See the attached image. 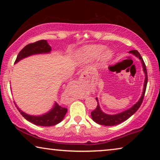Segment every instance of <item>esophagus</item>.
Instances as JSON below:
<instances>
[{
	"label": "esophagus",
	"instance_id": "1",
	"mask_svg": "<svg viewBox=\"0 0 160 160\" xmlns=\"http://www.w3.org/2000/svg\"><path fill=\"white\" fill-rule=\"evenodd\" d=\"M73 87H76V88H79V87H80V86H81L80 83H78V82L73 83Z\"/></svg>",
	"mask_w": 160,
	"mask_h": 160
}]
</instances>
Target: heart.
I'll list each match as a JSON object with an SVG mask.
<instances>
[{"instance_id": "b5f03b06", "label": "heart", "mask_w": 160, "mask_h": 160, "mask_svg": "<svg viewBox=\"0 0 160 160\" xmlns=\"http://www.w3.org/2000/svg\"><path fill=\"white\" fill-rule=\"evenodd\" d=\"M105 47L102 45H89L81 49L80 56L86 60H92L100 56L101 62H108L112 58L113 54L110 50L104 51Z\"/></svg>"}]
</instances>
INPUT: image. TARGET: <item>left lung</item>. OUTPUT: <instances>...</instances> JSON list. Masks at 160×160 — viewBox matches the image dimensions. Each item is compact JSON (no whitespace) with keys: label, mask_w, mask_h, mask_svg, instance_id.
I'll return each instance as SVG.
<instances>
[{"label":"left lung","mask_w":160,"mask_h":160,"mask_svg":"<svg viewBox=\"0 0 160 160\" xmlns=\"http://www.w3.org/2000/svg\"><path fill=\"white\" fill-rule=\"evenodd\" d=\"M130 53H132L138 58L140 60H141L142 65H143V71L145 73L146 78H145V82H144V86H143V94H142V96L140 98V100L138 101L136 103H135L132 107H131L130 108H129L128 110L125 111H123V112L117 113V114L115 115H108L102 112L100 109L99 104H98L97 107L95 110L92 111L91 112V116L92 118L93 121L95 122L96 123L101 124V125H105V126H113V125H117L122 122L126 121L127 119H128L131 116L134 114V113L138 111V109L140 108L141 105L142 104V102H143L144 95H145L146 89V86H147V82H148V76H147V70H146V66L145 65V62L141 56V54L137 50H131L130 51ZM96 100H97L98 103V98H96Z\"/></svg>","instance_id":"obj_1"}]
</instances>
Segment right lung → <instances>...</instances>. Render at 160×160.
I'll use <instances>...</instances> for the list:
<instances>
[{"mask_svg":"<svg viewBox=\"0 0 160 160\" xmlns=\"http://www.w3.org/2000/svg\"><path fill=\"white\" fill-rule=\"evenodd\" d=\"M51 51V47L48 44L47 41L46 40H40L36 41V42L29 43L26 45L19 52L18 55L17 57L15 63L19 62L22 59L27 58L28 56L32 55V54H42V53H49ZM17 106V105L15 104ZM22 116L27 119L28 121L31 122V123L39 126H53L55 124L60 123L64 118L65 115L66 114L68 109L64 107L59 106L55 102L54 106L51 111L45 113L42 116H31L28 115L27 113H24L17 106Z\"/></svg>","mask_w":160,"mask_h":160,"instance_id":"1","label":"right lung"}]
</instances>
